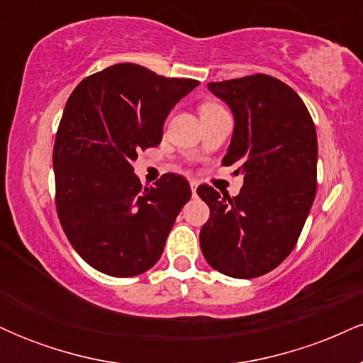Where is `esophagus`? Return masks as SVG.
Masks as SVG:
<instances>
[{"label": "esophagus", "mask_w": 363, "mask_h": 363, "mask_svg": "<svg viewBox=\"0 0 363 363\" xmlns=\"http://www.w3.org/2000/svg\"><path fill=\"white\" fill-rule=\"evenodd\" d=\"M189 184H191V191H193V196H194V194H196V189H198V181H194V179H191Z\"/></svg>", "instance_id": "1"}]
</instances>
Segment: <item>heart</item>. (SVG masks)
I'll list each match as a JSON object with an SVG mask.
<instances>
[{
    "label": "heart",
    "instance_id": "b5f03b06",
    "mask_svg": "<svg viewBox=\"0 0 363 363\" xmlns=\"http://www.w3.org/2000/svg\"><path fill=\"white\" fill-rule=\"evenodd\" d=\"M218 104H203L201 106V111H211V109H218Z\"/></svg>",
    "mask_w": 363,
    "mask_h": 363
}]
</instances>
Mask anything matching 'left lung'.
I'll return each instance as SVG.
<instances>
[{"label":"left lung","mask_w":363,"mask_h":363,"mask_svg":"<svg viewBox=\"0 0 363 363\" xmlns=\"http://www.w3.org/2000/svg\"><path fill=\"white\" fill-rule=\"evenodd\" d=\"M208 90L234 114V133L223 165L242 174L230 198L203 184L210 206L199 232L208 264L232 278L269 273L291 252L315 198L318 136L302 99L268 77L208 83Z\"/></svg>","instance_id":"1"}]
</instances>
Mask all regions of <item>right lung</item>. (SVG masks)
<instances>
[{"instance_id":"right-lung-1","label":"right lung","mask_w":363,"mask_h":363,"mask_svg":"<svg viewBox=\"0 0 363 363\" xmlns=\"http://www.w3.org/2000/svg\"><path fill=\"white\" fill-rule=\"evenodd\" d=\"M198 85L119 62L69 95L52 152L56 208L69 244L97 272L136 277L160 259L191 187L177 174L143 187L133 162L160 145L169 112Z\"/></svg>"}]
</instances>
